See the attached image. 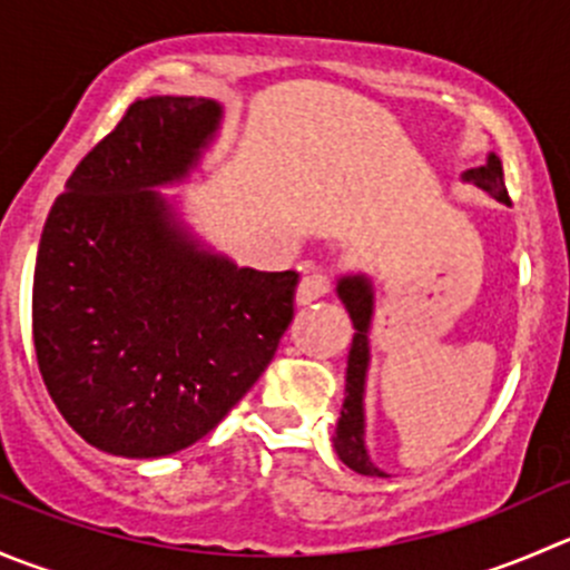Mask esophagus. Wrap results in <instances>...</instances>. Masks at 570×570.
<instances>
[{"instance_id":"1","label":"esophagus","mask_w":570,"mask_h":570,"mask_svg":"<svg viewBox=\"0 0 570 570\" xmlns=\"http://www.w3.org/2000/svg\"><path fill=\"white\" fill-rule=\"evenodd\" d=\"M327 292H331V278H327V275H322V273H312V275H306L301 284H297L295 303H297V306H308V303L325 297Z\"/></svg>"}]
</instances>
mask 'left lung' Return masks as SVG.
Listing matches in <instances>:
<instances>
[{"label": "left lung", "instance_id": "1", "mask_svg": "<svg viewBox=\"0 0 570 570\" xmlns=\"http://www.w3.org/2000/svg\"><path fill=\"white\" fill-rule=\"evenodd\" d=\"M465 184H474L482 193L491 198L508 204V189H504V174H502V159L497 154H488L485 165L480 168H469L461 176ZM336 295L338 301L347 308L350 320H353V344L347 353V375H344V402H342V416L336 422V433H333V450H336L338 461L347 469L358 471L364 476H389L386 471L377 469L372 463L370 452H366V411H364V396H366V375H370V331L372 317H375V286L366 273H344L336 278Z\"/></svg>", "mask_w": 570, "mask_h": 570}]
</instances>
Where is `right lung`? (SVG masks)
Returning <instances> with one entry per match:
<instances>
[{
	"mask_svg": "<svg viewBox=\"0 0 570 570\" xmlns=\"http://www.w3.org/2000/svg\"><path fill=\"white\" fill-rule=\"evenodd\" d=\"M223 107L135 101L77 165L46 217L32 338L68 428L115 458L204 439L258 381L289 327L297 273L239 267L159 193L193 176Z\"/></svg>",
	"mask_w": 570,
	"mask_h": 570,
	"instance_id": "obj_1",
	"label": "right lung"
}]
</instances>
